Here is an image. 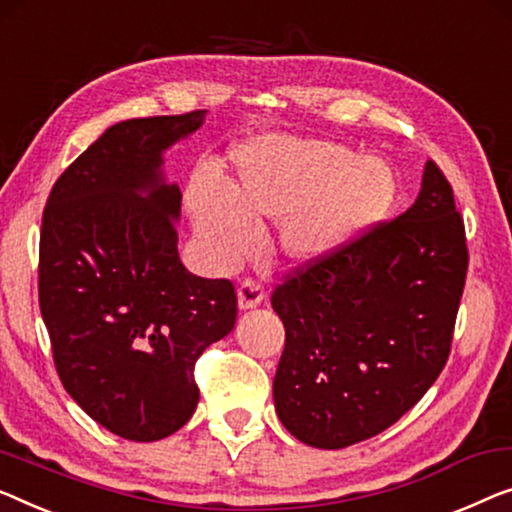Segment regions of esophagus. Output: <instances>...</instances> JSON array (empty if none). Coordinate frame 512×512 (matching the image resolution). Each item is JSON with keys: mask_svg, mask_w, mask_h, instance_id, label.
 <instances>
[{"mask_svg": "<svg viewBox=\"0 0 512 512\" xmlns=\"http://www.w3.org/2000/svg\"><path fill=\"white\" fill-rule=\"evenodd\" d=\"M238 300L240 309H254L265 300V288L258 279L247 277L238 288Z\"/></svg>", "mask_w": 512, "mask_h": 512, "instance_id": "34e87169", "label": "esophagus"}]
</instances>
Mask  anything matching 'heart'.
<instances>
[{
    "mask_svg": "<svg viewBox=\"0 0 512 512\" xmlns=\"http://www.w3.org/2000/svg\"><path fill=\"white\" fill-rule=\"evenodd\" d=\"M233 191L198 184L189 194L196 233L217 263L254 251L256 224L281 221V244L295 261H314L365 231L395 201L392 170L355 157L332 140H254L235 152Z\"/></svg>",
    "mask_w": 512,
    "mask_h": 512,
    "instance_id": "b5f03b06",
    "label": "heart"
}]
</instances>
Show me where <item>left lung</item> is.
Here are the masks:
<instances>
[{
    "label": "left lung",
    "mask_w": 512,
    "mask_h": 512,
    "mask_svg": "<svg viewBox=\"0 0 512 512\" xmlns=\"http://www.w3.org/2000/svg\"><path fill=\"white\" fill-rule=\"evenodd\" d=\"M466 270L453 187L427 161L404 214L286 272L270 300L286 330L272 390L288 432L337 450L413 409L448 362Z\"/></svg>",
    "instance_id": "8db88e82"
}]
</instances>
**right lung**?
I'll return each instance as SVG.
<instances>
[{
  "instance_id": "add662e5",
  "label": "right lung",
  "mask_w": 512,
  "mask_h": 512,
  "mask_svg": "<svg viewBox=\"0 0 512 512\" xmlns=\"http://www.w3.org/2000/svg\"><path fill=\"white\" fill-rule=\"evenodd\" d=\"M203 115L115 124L59 175L43 210L39 307L59 381L129 441L166 439L194 416L196 360L238 318L231 279L182 265V194L159 173L161 152Z\"/></svg>"
}]
</instances>
